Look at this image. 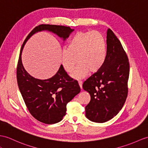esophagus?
Here are the masks:
<instances>
[{
  "label": "esophagus",
  "instance_id": "1",
  "mask_svg": "<svg viewBox=\"0 0 148 148\" xmlns=\"http://www.w3.org/2000/svg\"><path fill=\"white\" fill-rule=\"evenodd\" d=\"M78 84H79V86H80V88L82 89V81H79L78 82Z\"/></svg>",
  "mask_w": 148,
  "mask_h": 148
}]
</instances>
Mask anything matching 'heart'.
<instances>
[{"label": "heart", "instance_id": "heart-1", "mask_svg": "<svg viewBox=\"0 0 148 148\" xmlns=\"http://www.w3.org/2000/svg\"><path fill=\"white\" fill-rule=\"evenodd\" d=\"M106 52V39L100 32H78L71 39L67 49L63 50L61 63L68 73L79 63L70 77L80 80L85 77L89 71L96 73L101 69L105 63Z\"/></svg>", "mask_w": 148, "mask_h": 148}]
</instances>
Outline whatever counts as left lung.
I'll return each mask as SVG.
<instances>
[{
  "instance_id": "left-lung-1",
  "label": "left lung",
  "mask_w": 148,
  "mask_h": 148,
  "mask_svg": "<svg viewBox=\"0 0 148 148\" xmlns=\"http://www.w3.org/2000/svg\"><path fill=\"white\" fill-rule=\"evenodd\" d=\"M129 75L127 56L116 36L108 29L105 63L82 86L91 97L85 107L86 118L92 122L103 123L119 112L127 96Z\"/></svg>"
}]
</instances>
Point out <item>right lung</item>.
I'll list each match as a JSON object with an SVG mask.
<instances>
[{
    "label": "right lung",
    "instance_id": "add662e5",
    "mask_svg": "<svg viewBox=\"0 0 148 148\" xmlns=\"http://www.w3.org/2000/svg\"><path fill=\"white\" fill-rule=\"evenodd\" d=\"M42 31L51 32L64 41L74 29L63 26L39 25L28 34L21 49L17 80L24 101L36 119L53 124L63 119L66 115V104L80 93V88L77 81L69 77L62 64L54 76L45 80L35 78L25 70L21 58L24 46L32 35Z\"/></svg>",
    "mask_w": 148,
    "mask_h": 148
}]
</instances>
